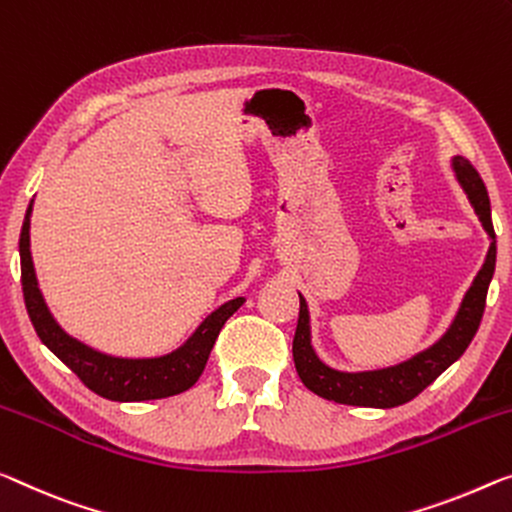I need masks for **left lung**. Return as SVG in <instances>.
Returning <instances> with one entry per match:
<instances>
[{"label": "left lung", "instance_id": "8db88e82", "mask_svg": "<svg viewBox=\"0 0 512 512\" xmlns=\"http://www.w3.org/2000/svg\"><path fill=\"white\" fill-rule=\"evenodd\" d=\"M453 167L492 242L481 272L476 274L474 283L467 290L451 329L444 334L442 341L414 359L405 361V364L371 373H341L322 364L316 352H313L309 338V311H306V302L300 295V318H297L293 338V359L304 387L316 393V396L357 407H396L410 403L469 348L471 338L476 336L478 325L483 320L487 288H490L494 265H497V235H494L492 226L490 196H487L483 178L478 176L474 164L465 157H455Z\"/></svg>", "mask_w": 512, "mask_h": 512}]
</instances>
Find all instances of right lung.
Segmentation results:
<instances>
[{
	"label": "right lung",
	"mask_w": 512,
	"mask_h": 512,
	"mask_svg": "<svg viewBox=\"0 0 512 512\" xmlns=\"http://www.w3.org/2000/svg\"><path fill=\"white\" fill-rule=\"evenodd\" d=\"M29 215L31 203L20 231L22 295H25L27 313L38 338H41L54 355L64 361L70 371L80 377L84 387H89L93 393H98V396L107 400H119V403L169 398L194 387L203 373V368L208 364L210 350L215 345L219 332H222L224 322L245 304V297H235V300L219 306L215 313H210L201 322V327L192 334L190 341L183 348L171 352V355L157 359H121L102 355V352L80 343L77 338L68 336L57 325V320L52 318V313L47 311L43 295L36 283L34 263H31Z\"/></svg>",
	"instance_id": "obj_1"
}]
</instances>
